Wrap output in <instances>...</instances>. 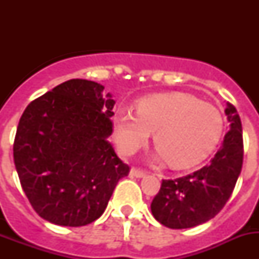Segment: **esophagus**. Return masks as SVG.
Wrapping results in <instances>:
<instances>
[{"label":"esophagus","instance_id":"1","mask_svg":"<svg viewBox=\"0 0 259 259\" xmlns=\"http://www.w3.org/2000/svg\"><path fill=\"white\" fill-rule=\"evenodd\" d=\"M130 175L135 176V178H144L146 175V171L140 170V168H136V167H132L131 171H130Z\"/></svg>","mask_w":259,"mask_h":259}]
</instances>
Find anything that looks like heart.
<instances>
[{"mask_svg": "<svg viewBox=\"0 0 259 259\" xmlns=\"http://www.w3.org/2000/svg\"><path fill=\"white\" fill-rule=\"evenodd\" d=\"M154 132L159 155L174 168L198 163L214 150L223 132V116L214 105L182 92L143 98L137 113L120 109L114 118V139L128 155L145 145Z\"/></svg>", "mask_w": 259, "mask_h": 259, "instance_id": "1", "label": "heart"}]
</instances>
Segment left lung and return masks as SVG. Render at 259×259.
<instances>
[{"label": "left lung", "mask_w": 259, "mask_h": 259, "mask_svg": "<svg viewBox=\"0 0 259 259\" xmlns=\"http://www.w3.org/2000/svg\"><path fill=\"white\" fill-rule=\"evenodd\" d=\"M230 131L209 164L175 180H162L150 209L155 219L172 230L200 226L214 218L232 194L241 172L244 144L236 107L224 110Z\"/></svg>", "instance_id": "obj_1"}]
</instances>
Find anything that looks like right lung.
Returning a JSON list of instances; mask_svg holds the SVG:
<instances>
[{
  "instance_id": "right-lung-1",
  "label": "right lung",
  "mask_w": 259,
  "mask_h": 259,
  "mask_svg": "<svg viewBox=\"0 0 259 259\" xmlns=\"http://www.w3.org/2000/svg\"><path fill=\"white\" fill-rule=\"evenodd\" d=\"M101 84L71 79L26 107L14 141L22 188L41 218L81 227L104 214L130 172L107 137L115 101Z\"/></svg>"
}]
</instances>
